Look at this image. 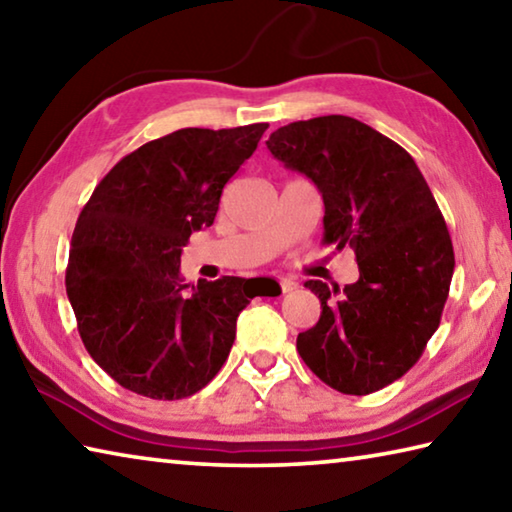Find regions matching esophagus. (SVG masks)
<instances>
[{"label":"esophagus","instance_id":"obj_1","mask_svg":"<svg viewBox=\"0 0 512 512\" xmlns=\"http://www.w3.org/2000/svg\"><path fill=\"white\" fill-rule=\"evenodd\" d=\"M280 289H282V293H291V291H296L298 289V284L293 282V280H289V277H280Z\"/></svg>","mask_w":512,"mask_h":512}]
</instances>
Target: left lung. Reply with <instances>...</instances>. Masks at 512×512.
<instances>
[{"label":"left lung","instance_id":"1","mask_svg":"<svg viewBox=\"0 0 512 512\" xmlns=\"http://www.w3.org/2000/svg\"><path fill=\"white\" fill-rule=\"evenodd\" d=\"M266 146L318 187L325 241L359 264L343 291L305 282L323 311L298 334L300 357L334 391L375 393L415 366L443 316L454 248L436 198L411 155L359 119L293 121Z\"/></svg>","mask_w":512,"mask_h":512}]
</instances>
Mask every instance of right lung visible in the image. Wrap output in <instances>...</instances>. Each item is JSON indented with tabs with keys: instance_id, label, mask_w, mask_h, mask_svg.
Instances as JSON below:
<instances>
[{
	"instance_id": "obj_1",
	"label": "right lung",
	"mask_w": 512,
	"mask_h": 512,
	"mask_svg": "<svg viewBox=\"0 0 512 512\" xmlns=\"http://www.w3.org/2000/svg\"><path fill=\"white\" fill-rule=\"evenodd\" d=\"M268 124L180 128L121 158L79 214L65 273L85 350L119 386L183 400L228 359L237 316L257 296L225 275L189 287L180 253L214 223L221 192Z\"/></svg>"
}]
</instances>
